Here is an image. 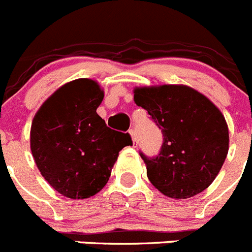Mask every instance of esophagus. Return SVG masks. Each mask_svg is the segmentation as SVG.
I'll list each match as a JSON object with an SVG mask.
<instances>
[{
    "label": "esophagus",
    "instance_id": "1",
    "mask_svg": "<svg viewBox=\"0 0 252 252\" xmlns=\"http://www.w3.org/2000/svg\"><path fill=\"white\" fill-rule=\"evenodd\" d=\"M128 132H130L131 138H132V141H133V142H137V136H136V131H135V128H131V130L128 131Z\"/></svg>",
    "mask_w": 252,
    "mask_h": 252
}]
</instances>
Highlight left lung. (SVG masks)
<instances>
[{"label": "left lung", "mask_w": 252, "mask_h": 252, "mask_svg": "<svg viewBox=\"0 0 252 252\" xmlns=\"http://www.w3.org/2000/svg\"><path fill=\"white\" fill-rule=\"evenodd\" d=\"M133 100L149 112L163 136L156 158L140 152L151 184L176 200L209 188L228 151V128L221 111L184 85L136 87Z\"/></svg>", "instance_id": "8db88e82"}]
</instances>
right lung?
I'll list each match as a JSON object with an SVG mask.
<instances>
[{
	"label": "right lung",
	"instance_id": "add662e5",
	"mask_svg": "<svg viewBox=\"0 0 252 252\" xmlns=\"http://www.w3.org/2000/svg\"><path fill=\"white\" fill-rule=\"evenodd\" d=\"M98 84L78 78L60 87L32 120L31 151L46 181L61 195L82 200L107 184L119 152L132 145L128 133L111 130L96 110Z\"/></svg>",
	"mask_w": 252,
	"mask_h": 252
}]
</instances>
